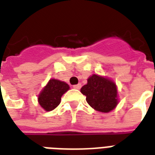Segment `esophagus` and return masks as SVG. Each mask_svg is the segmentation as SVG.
I'll list each match as a JSON object with an SVG mask.
<instances>
[{
    "instance_id": "34e87169",
    "label": "esophagus",
    "mask_w": 155,
    "mask_h": 155,
    "mask_svg": "<svg viewBox=\"0 0 155 155\" xmlns=\"http://www.w3.org/2000/svg\"><path fill=\"white\" fill-rule=\"evenodd\" d=\"M73 88L75 89H80L81 88V84H75V85H73Z\"/></svg>"
}]
</instances>
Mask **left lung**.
I'll return each mask as SVG.
<instances>
[{"mask_svg": "<svg viewBox=\"0 0 155 155\" xmlns=\"http://www.w3.org/2000/svg\"><path fill=\"white\" fill-rule=\"evenodd\" d=\"M81 89L86 96L87 103L96 111L109 113L118 104L117 89L111 80L98 74H93Z\"/></svg>", "mask_w": 155, "mask_h": 155, "instance_id": "1", "label": "left lung"}]
</instances>
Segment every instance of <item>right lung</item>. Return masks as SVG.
<instances>
[{
    "mask_svg": "<svg viewBox=\"0 0 155 155\" xmlns=\"http://www.w3.org/2000/svg\"><path fill=\"white\" fill-rule=\"evenodd\" d=\"M70 87L66 82L51 79L38 95V103L45 111L55 109L61 103V96L67 92Z\"/></svg>",
    "mask_w": 155,
    "mask_h": 155,
    "instance_id": "add662e5",
    "label": "right lung"
}]
</instances>
